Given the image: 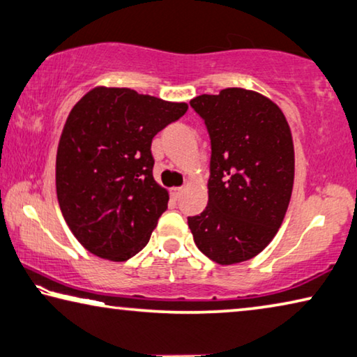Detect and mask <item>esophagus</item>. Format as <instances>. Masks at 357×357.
<instances>
[{"instance_id":"obj_1","label":"esophagus","mask_w":357,"mask_h":357,"mask_svg":"<svg viewBox=\"0 0 357 357\" xmlns=\"http://www.w3.org/2000/svg\"><path fill=\"white\" fill-rule=\"evenodd\" d=\"M183 192H184V187H173V189H172V195H173L174 198H179L181 195H183Z\"/></svg>"}]
</instances>
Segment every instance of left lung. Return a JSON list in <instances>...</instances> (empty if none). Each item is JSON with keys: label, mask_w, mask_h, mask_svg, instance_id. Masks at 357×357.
I'll return each instance as SVG.
<instances>
[{"label": "left lung", "mask_w": 357, "mask_h": 357, "mask_svg": "<svg viewBox=\"0 0 357 357\" xmlns=\"http://www.w3.org/2000/svg\"><path fill=\"white\" fill-rule=\"evenodd\" d=\"M211 140L208 206L187 217L193 241L219 264L258 255L285 217L294 181L289 126L273 100L243 88L190 100Z\"/></svg>", "instance_id": "left-lung-1"}]
</instances>
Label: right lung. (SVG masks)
Listing matches in <instances>:
<instances>
[{
  "label": "right lung",
  "instance_id": "add662e5",
  "mask_svg": "<svg viewBox=\"0 0 357 357\" xmlns=\"http://www.w3.org/2000/svg\"><path fill=\"white\" fill-rule=\"evenodd\" d=\"M187 112L129 88H94L66 121L56 154V195L84 249L126 261L148 244L168 192L154 181L153 138Z\"/></svg>",
  "mask_w": 357,
  "mask_h": 357
}]
</instances>
